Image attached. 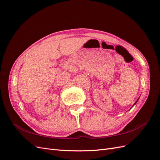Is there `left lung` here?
<instances>
[{"instance_id": "8db88e82", "label": "left lung", "mask_w": 160, "mask_h": 160, "mask_svg": "<svg viewBox=\"0 0 160 160\" xmlns=\"http://www.w3.org/2000/svg\"><path fill=\"white\" fill-rule=\"evenodd\" d=\"M139 98H138V100H137V101H135V103H134V104H133V106H132V108H133V106H134V105H135V104H136V103H137V102H138V100H139Z\"/></svg>"}]
</instances>
